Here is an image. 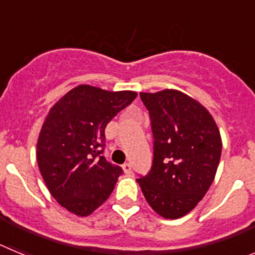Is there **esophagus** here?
<instances>
[{"instance_id": "1", "label": "esophagus", "mask_w": 255, "mask_h": 255, "mask_svg": "<svg viewBox=\"0 0 255 255\" xmlns=\"http://www.w3.org/2000/svg\"><path fill=\"white\" fill-rule=\"evenodd\" d=\"M123 170H124V172L128 173V175H130V173H131V164L124 163L123 164Z\"/></svg>"}]
</instances>
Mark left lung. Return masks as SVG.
<instances>
[{
	"instance_id": "obj_1",
	"label": "left lung",
	"mask_w": 255,
	"mask_h": 255,
	"mask_svg": "<svg viewBox=\"0 0 255 255\" xmlns=\"http://www.w3.org/2000/svg\"><path fill=\"white\" fill-rule=\"evenodd\" d=\"M149 111L153 164L136 182L153 211L176 220L203 199L215 180L222 139L212 115L176 89L140 93Z\"/></svg>"
}]
</instances>
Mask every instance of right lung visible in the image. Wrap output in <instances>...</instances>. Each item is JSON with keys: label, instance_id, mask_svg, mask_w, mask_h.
Returning a JSON list of instances; mask_svg holds the SVG:
<instances>
[{"label": "right lung", "instance_id": "1", "mask_svg": "<svg viewBox=\"0 0 255 255\" xmlns=\"http://www.w3.org/2000/svg\"><path fill=\"white\" fill-rule=\"evenodd\" d=\"M138 93L78 85L52 106L37 141V162L49 193L80 217L93 213L123 173L106 161L105 129Z\"/></svg>", "mask_w": 255, "mask_h": 255}]
</instances>
